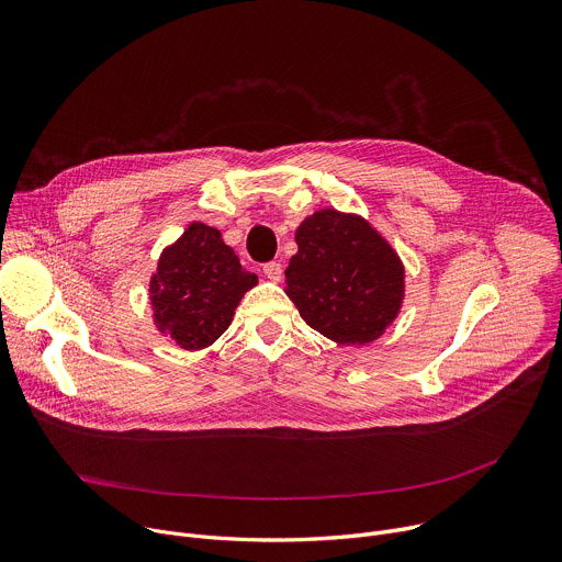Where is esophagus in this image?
I'll use <instances>...</instances> for the list:
<instances>
[{"label":"esophagus","mask_w":562,"mask_h":562,"mask_svg":"<svg viewBox=\"0 0 562 562\" xmlns=\"http://www.w3.org/2000/svg\"><path fill=\"white\" fill-rule=\"evenodd\" d=\"M262 271H265V276H267L269 280H273V282H278V280L282 278V267H280V262H267V265L262 267Z\"/></svg>","instance_id":"obj_1"}]
</instances>
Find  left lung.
Masks as SVG:
<instances>
[{
	"instance_id": "left-lung-1",
	"label": "left lung",
	"mask_w": 562,
	"mask_h": 562,
	"mask_svg": "<svg viewBox=\"0 0 562 562\" xmlns=\"http://www.w3.org/2000/svg\"><path fill=\"white\" fill-rule=\"evenodd\" d=\"M286 295L306 325L340 345L382 336L403 302L405 271L393 249L356 215L315 211L295 231Z\"/></svg>"
}]
</instances>
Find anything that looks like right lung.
I'll return each mask as SVG.
<instances>
[{
	"instance_id": "1",
	"label": "right lung",
	"mask_w": 562,
	"mask_h": 562,
	"mask_svg": "<svg viewBox=\"0 0 562 562\" xmlns=\"http://www.w3.org/2000/svg\"><path fill=\"white\" fill-rule=\"evenodd\" d=\"M256 282L258 276L243 269L217 228L193 222L159 258L150 280L155 325L182 349H204L226 331Z\"/></svg>"
}]
</instances>
